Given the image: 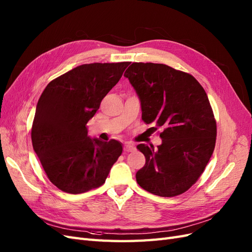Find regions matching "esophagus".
I'll use <instances>...</instances> for the list:
<instances>
[{
	"mask_svg": "<svg viewBox=\"0 0 252 252\" xmlns=\"http://www.w3.org/2000/svg\"><path fill=\"white\" fill-rule=\"evenodd\" d=\"M134 149H135V147L133 146L132 144H129V143L125 144V146H124V151H126V152H131V151H133Z\"/></svg>",
	"mask_w": 252,
	"mask_h": 252,
	"instance_id": "esophagus-1",
	"label": "esophagus"
}]
</instances>
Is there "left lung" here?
Segmentation results:
<instances>
[{
	"mask_svg": "<svg viewBox=\"0 0 252 252\" xmlns=\"http://www.w3.org/2000/svg\"><path fill=\"white\" fill-rule=\"evenodd\" d=\"M124 77L138 94L142 120L162 129V144L136 146L146 158L138 184L159 196L184 193L199 180L216 147L217 121L207 94L191 74L165 64L132 63Z\"/></svg>",
	"mask_w": 252,
	"mask_h": 252,
	"instance_id": "1",
	"label": "left lung"
}]
</instances>
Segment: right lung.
I'll return each mask as SVG.
<instances>
[{
	"mask_svg": "<svg viewBox=\"0 0 252 252\" xmlns=\"http://www.w3.org/2000/svg\"><path fill=\"white\" fill-rule=\"evenodd\" d=\"M129 64L78 66L52 80L41 94L32 147L47 178L62 191L78 194L102 186L122 155L120 142L90 139L86 124Z\"/></svg>",
	"mask_w": 252,
	"mask_h": 252,
	"instance_id": "obj_1",
	"label": "right lung"
}]
</instances>
